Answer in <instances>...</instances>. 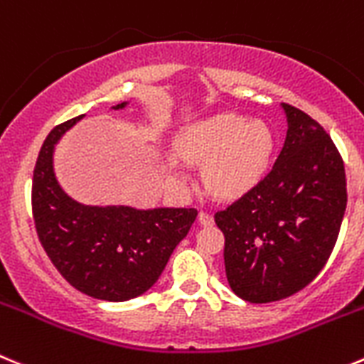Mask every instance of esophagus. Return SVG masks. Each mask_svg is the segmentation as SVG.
Returning a JSON list of instances; mask_svg holds the SVG:
<instances>
[{
	"instance_id": "esophagus-1",
	"label": "esophagus",
	"mask_w": 364,
	"mask_h": 364,
	"mask_svg": "<svg viewBox=\"0 0 364 364\" xmlns=\"http://www.w3.org/2000/svg\"><path fill=\"white\" fill-rule=\"evenodd\" d=\"M198 221L202 225H213L214 223V218L210 216L209 213H205V210H200V213H198Z\"/></svg>"
}]
</instances>
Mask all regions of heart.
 I'll return each mask as SVG.
<instances>
[{
    "mask_svg": "<svg viewBox=\"0 0 364 364\" xmlns=\"http://www.w3.org/2000/svg\"><path fill=\"white\" fill-rule=\"evenodd\" d=\"M176 157L203 164L207 191L221 200L248 195L268 175L275 151V136L268 123L237 112L202 117L182 128L175 141ZM178 159L168 157L164 171L176 188L188 184V173Z\"/></svg>",
    "mask_w": 364,
    "mask_h": 364,
    "instance_id": "obj_1",
    "label": "heart"
}]
</instances>
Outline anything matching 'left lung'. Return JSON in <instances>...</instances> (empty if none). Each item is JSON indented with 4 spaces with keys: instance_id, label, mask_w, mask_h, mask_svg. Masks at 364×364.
I'll return each mask as SVG.
<instances>
[{
    "instance_id": "left-lung-1",
    "label": "left lung",
    "mask_w": 364,
    "mask_h": 364,
    "mask_svg": "<svg viewBox=\"0 0 364 364\" xmlns=\"http://www.w3.org/2000/svg\"><path fill=\"white\" fill-rule=\"evenodd\" d=\"M284 148L261 184L214 221L225 236L232 291L252 304L277 302L304 289L334 248L347 209L340 151L323 127L282 103Z\"/></svg>"
}]
</instances>
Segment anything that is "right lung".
Here are the masks:
<instances>
[{
  "mask_svg": "<svg viewBox=\"0 0 364 364\" xmlns=\"http://www.w3.org/2000/svg\"><path fill=\"white\" fill-rule=\"evenodd\" d=\"M127 105L123 102L112 109ZM82 117L55 127L43 143L33 169V221L48 257L73 288L92 299L124 302L157 282L198 210L84 205L73 200L55 176L53 154Z\"/></svg>",
  "mask_w": 364,
  "mask_h": 364,
  "instance_id": "right-lung-1",
  "label": "right lung"
}]
</instances>
